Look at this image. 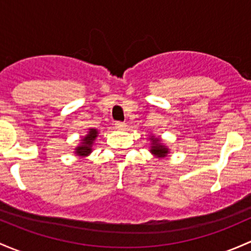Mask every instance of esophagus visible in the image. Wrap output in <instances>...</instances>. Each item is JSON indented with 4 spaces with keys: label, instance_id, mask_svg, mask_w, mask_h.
<instances>
[{
    "label": "esophagus",
    "instance_id": "obj_1",
    "mask_svg": "<svg viewBox=\"0 0 251 251\" xmlns=\"http://www.w3.org/2000/svg\"><path fill=\"white\" fill-rule=\"evenodd\" d=\"M115 127L118 128V130H124V128L126 127V124L123 123V121H115Z\"/></svg>",
    "mask_w": 251,
    "mask_h": 251
}]
</instances>
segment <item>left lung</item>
Segmentation results:
<instances>
[{"mask_svg":"<svg viewBox=\"0 0 251 251\" xmlns=\"http://www.w3.org/2000/svg\"><path fill=\"white\" fill-rule=\"evenodd\" d=\"M150 151L152 152V154L157 155V156H166V154L168 152V149L167 148H165V146H162V144L160 143V141L157 138H152V148Z\"/></svg>","mask_w":251,"mask_h":251,"instance_id":"8db88e82","label":"left lung"}]
</instances>
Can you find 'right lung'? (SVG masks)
<instances>
[{
  "label": "right lung",
  "instance_id": "right-lung-1",
  "mask_svg": "<svg viewBox=\"0 0 251 251\" xmlns=\"http://www.w3.org/2000/svg\"><path fill=\"white\" fill-rule=\"evenodd\" d=\"M97 137V131L95 128H90L89 134L83 139V144L80 147L77 148V154L78 155H88L89 152H91V146L94 143L95 138Z\"/></svg>",
  "mask_w": 251,
  "mask_h": 251
}]
</instances>
